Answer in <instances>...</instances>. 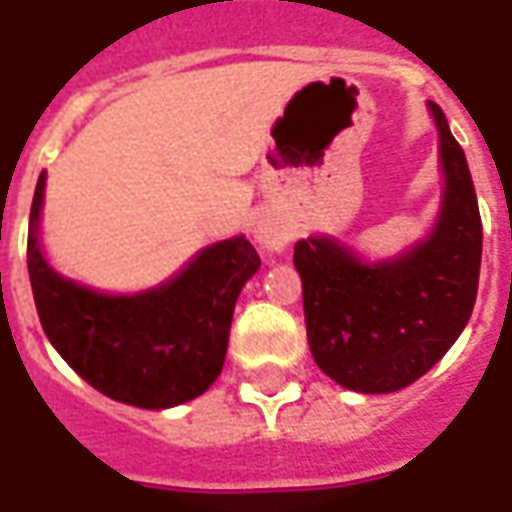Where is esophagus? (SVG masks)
Masks as SVG:
<instances>
[{
    "label": "esophagus",
    "instance_id": "34e87169",
    "mask_svg": "<svg viewBox=\"0 0 512 512\" xmlns=\"http://www.w3.org/2000/svg\"><path fill=\"white\" fill-rule=\"evenodd\" d=\"M256 239L262 242L267 250H284L289 245V231L281 228L273 220H262L259 226H256Z\"/></svg>",
    "mask_w": 512,
    "mask_h": 512
}]
</instances>
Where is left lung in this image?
Segmentation results:
<instances>
[{
    "label": "left lung",
    "mask_w": 512,
    "mask_h": 512,
    "mask_svg": "<svg viewBox=\"0 0 512 512\" xmlns=\"http://www.w3.org/2000/svg\"><path fill=\"white\" fill-rule=\"evenodd\" d=\"M447 176L433 237L397 262L364 264L333 239H300L308 347L339 386L386 394L433 369L466 328L477 300L482 220L466 154L430 101Z\"/></svg>",
    "instance_id": "obj_1"
}]
</instances>
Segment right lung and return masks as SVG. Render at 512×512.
I'll return each instance as SVG.
<instances>
[{"label":"right lung","mask_w":512,"mask_h":512,"mask_svg":"<svg viewBox=\"0 0 512 512\" xmlns=\"http://www.w3.org/2000/svg\"><path fill=\"white\" fill-rule=\"evenodd\" d=\"M43 184L41 173L30 209L27 267L54 350L93 389L126 405L159 411L204 394L226 361L239 292L262 264L256 248L245 237L226 239L159 289L132 297L99 295L60 278L43 259Z\"/></svg>","instance_id":"add662e5"}]
</instances>
